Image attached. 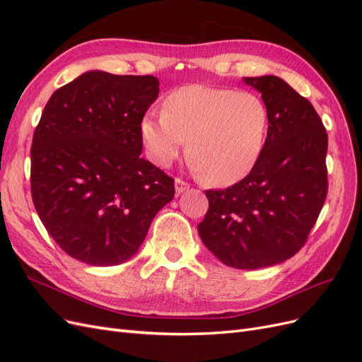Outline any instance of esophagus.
<instances>
[{
  "label": "esophagus",
  "mask_w": 362,
  "mask_h": 362,
  "mask_svg": "<svg viewBox=\"0 0 362 362\" xmlns=\"http://www.w3.org/2000/svg\"><path fill=\"white\" fill-rule=\"evenodd\" d=\"M189 187H190V184L185 182L184 180H181V178L175 180V190H177L178 194H180V193H184Z\"/></svg>",
  "instance_id": "obj_1"
}]
</instances>
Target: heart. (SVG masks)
I'll use <instances>...</instances> for the list:
<instances>
[{"label":"heart","instance_id":"b5f03b06","mask_svg":"<svg viewBox=\"0 0 362 362\" xmlns=\"http://www.w3.org/2000/svg\"><path fill=\"white\" fill-rule=\"evenodd\" d=\"M269 133L266 103L252 92L190 84L172 92L161 113H148L140 136L149 158L168 168L189 140V156L205 181L229 185L255 168Z\"/></svg>","mask_w":362,"mask_h":362}]
</instances>
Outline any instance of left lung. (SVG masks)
Segmentation results:
<instances>
[{
  "label": "left lung",
  "instance_id": "8db88e82",
  "mask_svg": "<svg viewBox=\"0 0 362 362\" xmlns=\"http://www.w3.org/2000/svg\"><path fill=\"white\" fill-rule=\"evenodd\" d=\"M245 81L267 105L266 145L242 181L205 190L198 231L223 264L254 270L287 261L308 240L327 194V133L313 104L278 76Z\"/></svg>",
  "mask_w": 362,
  "mask_h": 362
}]
</instances>
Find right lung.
<instances>
[{
	"label": "right lung",
	"mask_w": 362,
	"mask_h": 362,
	"mask_svg": "<svg viewBox=\"0 0 362 362\" xmlns=\"http://www.w3.org/2000/svg\"><path fill=\"white\" fill-rule=\"evenodd\" d=\"M152 75L90 71L52 93L31 145V198L74 259L116 266L133 257L175 181L141 158L140 124L158 96Z\"/></svg>",
	"instance_id": "add662e5"
}]
</instances>
